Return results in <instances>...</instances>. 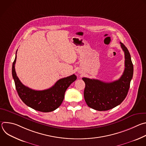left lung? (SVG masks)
I'll return each instance as SVG.
<instances>
[{
    "instance_id": "1",
    "label": "left lung",
    "mask_w": 146,
    "mask_h": 146,
    "mask_svg": "<svg viewBox=\"0 0 146 146\" xmlns=\"http://www.w3.org/2000/svg\"><path fill=\"white\" fill-rule=\"evenodd\" d=\"M125 54V69L121 77L110 82L83 77L84 96L87 105L96 110L106 111L120 105L126 98L133 74V66L127 48L121 43Z\"/></svg>"
}]
</instances>
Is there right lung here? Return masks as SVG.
I'll return each instance as SVG.
<instances>
[{
	"label": "right lung",
	"instance_id": "obj_1",
	"mask_svg": "<svg viewBox=\"0 0 146 146\" xmlns=\"http://www.w3.org/2000/svg\"><path fill=\"white\" fill-rule=\"evenodd\" d=\"M17 51L12 66V75L16 90L23 102L28 106L41 112H51L58 108L64 100L65 93L77 77L75 74L60 78L49 89L36 91L24 86L20 81L15 70Z\"/></svg>",
	"mask_w": 146,
	"mask_h": 146
}]
</instances>
